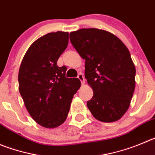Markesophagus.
<instances>
[{
	"label": "esophagus",
	"mask_w": 155,
	"mask_h": 155,
	"mask_svg": "<svg viewBox=\"0 0 155 155\" xmlns=\"http://www.w3.org/2000/svg\"><path fill=\"white\" fill-rule=\"evenodd\" d=\"M77 78L79 79V80L81 81V82H82V84H84L85 78H84V76H83V74H82V73H79V74H78Z\"/></svg>",
	"instance_id": "esophagus-1"
}]
</instances>
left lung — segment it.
Returning <instances> with one entry per match:
<instances>
[{"label":"left lung","mask_w":155,"mask_h":155,"mask_svg":"<svg viewBox=\"0 0 155 155\" xmlns=\"http://www.w3.org/2000/svg\"><path fill=\"white\" fill-rule=\"evenodd\" d=\"M69 39L86 60L85 77L93 89L87 102L97 120L112 122L120 119L131 103L135 87V67L128 48L105 30L80 29L71 32Z\"/></svg>","instance_id":"left-lung-1"}]
</instances>
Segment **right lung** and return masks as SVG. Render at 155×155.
Segmentation results:
<instances>
[{
	"label": "right lung",
	"mask_w": 155,
	"mask_h": 155,
	"mask_svg": "<svg viewBox=\"0 0 155 155\" xmlns=\"http://www.w3.org/2000/svg\"><path fill=\"white\" fill-rule=\"evenodd\" d=\"M69 43L67 32L40 37L29 47L19 69V91L27 111L45 128L60 126L67 118L73 95L81 82L66 78V66L56 65Z\"/></svg>",
	"instance_id": "right-lung-1"
}]
</instances>
